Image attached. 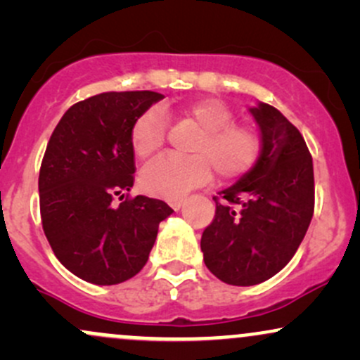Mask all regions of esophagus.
<instances>
[{"mask_svg": "<svg viewBox=\"0 0 360 360\" xmlns=\"http://www.w3.org/2000/svg\"><path fill=\"white\" fill-rule=\"evenodd\" d=\"M184 203H186V198H176V200L169 201V205H171L174 210H179Z\"/></svg>", "mask_w": 360, "mask_h": 360, "instance_id": "34e87169", "label": "esophagus"}]
</instances>
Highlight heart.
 <instances>
[{
    "label": "heart",
    "instance_id": "obj_1",
    "mask_svg": "<svg viewBox=\"0 0 360 360\" xmlns=\"http://www.w3.org/2000/svg\"><path fill=\"white\" fill-rule=\"evenodd\" d=\"M166 117L188 120L201 130L191 157H160L143 169V191L176 200L206 183L214 169L221 179H235L249 172L260 155V139L250 127L233 123V113L218 100H201L186 106H160L140 115L131 128V147L140 159L160 150L166 140Z\"/></svg>",
    "mask_w": 360,
    "mask_h": 360
}]
</instances>
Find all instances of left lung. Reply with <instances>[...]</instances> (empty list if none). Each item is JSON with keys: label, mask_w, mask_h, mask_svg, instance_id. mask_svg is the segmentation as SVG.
Returning a JSON list of instances; mask_svg holds the SVG:
<instances>
[{"label": "left lung", "mask_w": 360, "mask_h": 360, "mask_svg": "<svg viewBox=\"0 0 360 360\" xmlns=\"http://www.w3.org/2000/svg\"><path fill=\"white\" fill-rule=\"evenodd\" d=\"M249 111L260 128L257 164L218 194L201 237L205 264L232 286H254L283 269L304 238L315 208L313 160L303 135L267 103Z\"/></svg>", "instance_id": "left-lung-1"}]
</instances>
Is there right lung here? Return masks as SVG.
<instances>
[{"label":"right lung","instance_id":"add662e5","mask_svg":"<svg viewBox=\"0 0 360 360\" xmlns=\"http://www.w3.org/2000/svg\"><path fill=\"white\" fill-rule=\"evenodd\" d=\"M162 98L154 91L96 94L65 111L49 140L39 176L44 232L62 266L88 283L134 278L159 223L174 212L140 194L122 200L134 186L131 128Z\"/></svg>","mask_w":360,"mask_h":360}]
</instances>
